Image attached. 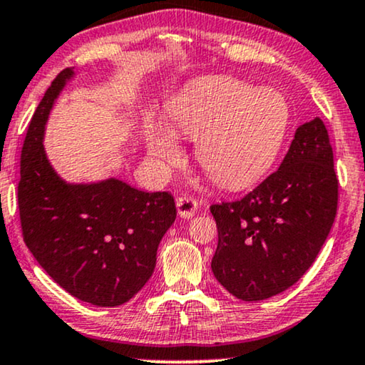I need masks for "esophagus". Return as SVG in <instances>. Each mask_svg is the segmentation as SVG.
Returning <instances> with one entry per match:
<instances>
[{
	"label": "esophagus",
	"instance_id": "obj_1",
	"mask_svg": "<svg viewBox=\"0 0 365 365\" xmlns=\"http://www.w3.org/2000/svg\"><path fill=\"white\" fill-rule=\"evenodd\" d=\"M198 208V202L195 198L188 197V195H183L177 198V210H178V215L182 218H192L195 215Z\"/></svg>",
	"mask_w": 365,
	"mask_h": 365
}]
</instances>
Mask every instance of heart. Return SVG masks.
Masks as SVG:
<instances>
[{
	"label": "heart",
	"instance_id": "1",
	"mask_svg": "<svg viewBox=\"0 0 365 365\" xmlns=\"http://www.w3.org/2000/svg\"><path fill=\"white\" fill-rule=\"evenodd\" d=\"M284 95L233 78H208L167 103L163 125L148 121L145 142L158 167L178 162V138L195 140V158L208 178L225 188H242L264 175L289 128Z\"/></svg>",
	"mask_w": 365,
	"mask_h": 365
}]
</instances>
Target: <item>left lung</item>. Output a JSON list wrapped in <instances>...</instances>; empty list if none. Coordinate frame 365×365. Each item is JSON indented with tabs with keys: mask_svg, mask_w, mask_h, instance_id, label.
Instances as JSON below:
<instances>
[{
	"mask_svg": "<svg viewBox=\"0 0 365 365\" xmlns=\"http://www.w3.org/2000/svg\"><path fill=\"white\" fill-rule=\"evenodd\" d=\"M337 188L327 128L314 118L299 126L280 168L255 190L210 207L218 230L215 279L245 302L292 287L332 228Z\"/></svg>",
	"mask_w": 365,
	"mask_h": 365,
	"instance_id": "left-lung-1",
	"label": "left lung"
}]
</instances>
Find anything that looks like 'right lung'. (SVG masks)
Segmentation results:
<instances>
[{
	"label": "right lung",
	"instance_id": "1",
	"mask_svg": "<svg viewBox=\"0 0 365 365\" xmlns=\"http://www.w3.org/2000/svg\"><path fill=\"white\" fill-rule=\"evenodd\" d=\"M73 76L75 71L65 68L53 80L28 126L18 183L23 239L68 294L116 307L152 277L158 244L177 208L168 192H142L118 178L68 183L55 172L43 147L45 126Z\"/></svg>",
	"mask_w": 365,
	"mask_h": 365
}]
</instances>
